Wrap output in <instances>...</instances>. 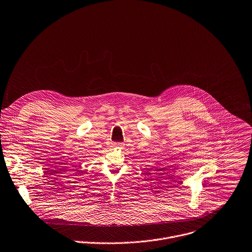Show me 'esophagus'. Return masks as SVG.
Instances as JSON below:
<instances>
[{
  "label": "esophagus",
  "instance_id": "34e87169",
  "mask_svg": "<svg viewBox=\"0 0 252 252\" xmlns=\"http://www.w3.org/2000/svg\"><path fill=\"white\" fill-rule=\"evenodd\" d=\"M122 144L121 143H114V144H112V147L113 148H122Z\"/></svg>",
  "mask_w": 252,
  "mask_h": 252
}]
</instances>
